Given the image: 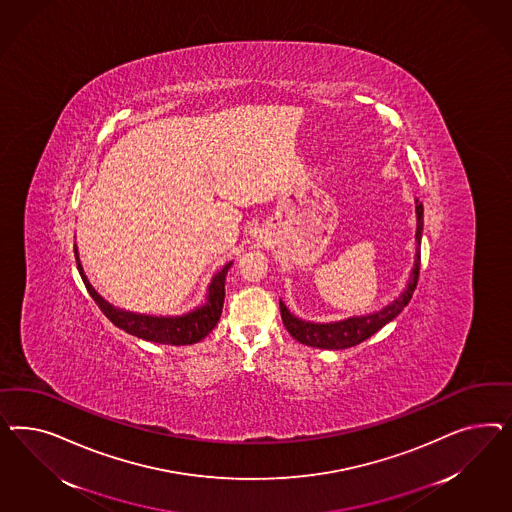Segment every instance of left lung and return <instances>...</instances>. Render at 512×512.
<instances>
[{"label":"left lung","mask_w":512,"mask_h":512,"mask_svg":"<svg viewBox=\"0 0 512 512\" xmlns=\"http://www.w3.org/2000/svg\"><path fill=\"white\" fill-rule=\"evenodd\" d=\"M422 219H424V208L422 202L417 199V257H415V268L411 272V278L407 283V289L402 295L398 296L394 302H390L387 308L370 313L364 317H351L338 323H306L302 319L295 317L291 311L285 308V304L279 300V310H281V319L287 332L295 338L296 341L310 345V347H319V349H347L358 345L364 340H368L372 334H375L379 328L392 321L400 311L409 304L413 291L417 289L420 274V238H422Z\"/></svg>","instance_id":"1"}]
</instances>
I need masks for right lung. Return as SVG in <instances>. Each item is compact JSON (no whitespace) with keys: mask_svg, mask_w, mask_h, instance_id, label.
<instances>
[{"mask_svg":"<svg viewBox=\"0 0 512 512\" xmlns=\"http://www.w3.org/2000/svg\"><path fill=\"white\" fill-rule=\"evenodd\" d=\"M75 257H77V268L80 272V278L84 281L88 293L103 311L110 321L118 328L125 330L127 334H133L137 338L146 341H155V343H165V345H191L197 343L202 338H206L214 326L217 325L221 310H223V300H225V276L231 268V263L225 264L221 272H217L210 287H208V298L206 304L189 311L182 317H152V315H139V313H129V311L118 310L110 306L105 298L97 295V291L90 285L86 278L82 264L78 261L77 246H75Z\"/></svg>","mask_w":512,"mask_h":512,"instance_id":"1","label":"right lung"}]
</instances>
